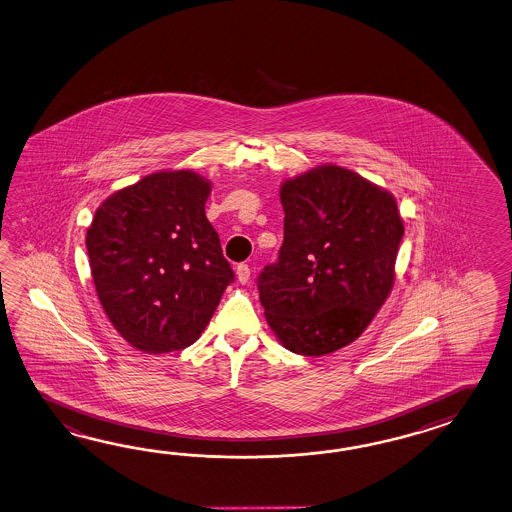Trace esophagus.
<instances>
[{"instance_id": "esophagus-1", "label": "esophagus", "mask_w": 512, "mask_h": 512, "mask_svg": "<svg viewBox=\"0 0 512 512\" xmlns=\"http://www.w3.org/2000/svg\"><path fill=\"white\" fill-rule=\"evenodd\" d=\"M236 275L237 280L241 282V284H247L250 278V267L247 263H239L236 267Z\"/></svg>"}]
</instances>
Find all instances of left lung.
Segmentation results:
<instances>
[{
  "label": "left lung",
  "mask_w": 512,
  "mask_h": 512,
  "mask_svg": "<svg viewBox=\"0 0 512 512\" xmlns=\"http://www.w3.org/2000/svg\"><path fill=\"white\" fill-rule=\"evenodd\" d=\"M284 243L258 278L265 319L291 353L353 343L394 288L403 219L394 195L338 165L280 185Z\"/></svg>",
  "instance_id": "obj_1"
}]
</instances>
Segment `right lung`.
Masks as SVG:
<instances>
[{"instance_id": "1", "label": "right lung", "mask_w": 512, "mask_h": 512, "mask_svg": "<svg viewBox=\"0 0 512 512\" xmlns=\"http://www.w3.org/2000/svg\"><path fill=\"white\" fill-rule=\"evenodd\" d=\"M210 193L195 171L154 172L94 213L85 237L92 282L111 325L137 351L193 345L234 282L204 211Z\"/></svg>"}]
</instances>
